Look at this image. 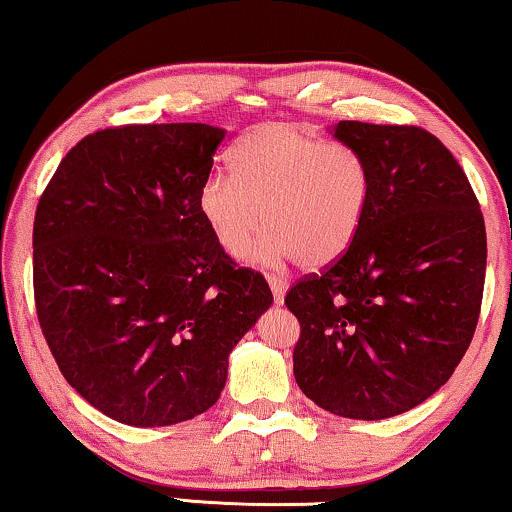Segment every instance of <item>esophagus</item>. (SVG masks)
Segmentation results:
<instances>
[{
    "label": "esophagus",
    "mask_w": 512,
    "mask_h": 512,
    "mask_svg": "<svg viewBox=\"0 0 512 512\" xmlns=\"http://www.w3.org/2000/svg\"><path fill=\"white\" fill-rule=\"evenodd\" d=\"M268 284L272 289V296H275V301L282 303L284 294H287V282H284L282 277H277V275H268Z\"/></svg>",
    "instance_id": "1"
}]
</instances>
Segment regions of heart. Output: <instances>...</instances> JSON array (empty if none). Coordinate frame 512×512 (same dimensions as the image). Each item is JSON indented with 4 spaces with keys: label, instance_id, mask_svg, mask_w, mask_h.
Instances as JSON below:
<instances>
[{
    "label": "heart",
    "instance_id": "1",
    "mask_svg": "<svg viewBox=\"0 0 512 512\" xmlns=\"http://www.w3.org/2000/svg\"><path fill=\"white\" fill-rule=\"evenodd\" d=\"M232 176L214 174L199 190V211L225 254L256 247L265 265L296 261L324 268L360 235L369 209V169L360 152L327 143L294 122L251 129L232 152Z\"/></svg>",
    "mask_w": 512,
    "mask_h": 512
}]
</instances>
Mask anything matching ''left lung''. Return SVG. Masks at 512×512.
<instances>
[{
    "label": "left lung",
    "instance_id": "obj_1",
    "mask_svg": "<svg viewBox=\"0 0 512 512\" xmlns=\"http://www.w3.org/2000/svg\"><path fill=\"white\" fill-rule=\"evenodd\" d=\"M369 169V209L350 249L284 296L301 324L298 388L336 416L378 421L440 390L473 341L487 232L468 176L411 124L338 122Z\"/></svg>",
    "mask_w": 512,
    "mask_h": 512
}]
</instances>
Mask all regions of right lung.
<instances>
[{
	"mask_svg": "<svg viewBox=\"0 0 512 512\" xmlns=\"http://www.w3.org/2000/svg\"><path fill=\"white\" fill-rule=\"evenodd\" d=\"M225 131L124 124L84 136L51 176L32 228L37 320L65 381L126 426L214 407L228 355L270 308L199 211Z\"/></svg>",
	"mask_w": 512,
	"mask_h": 512,
	"instance_id": "1",
	"label": "right lung"
}]
</instances>
